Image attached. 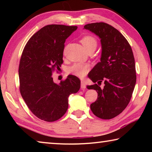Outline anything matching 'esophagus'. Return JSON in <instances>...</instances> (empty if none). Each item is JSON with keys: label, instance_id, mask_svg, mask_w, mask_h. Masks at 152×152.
<instances>
[{"label": "esophagus", "instance_id": "34e87169", "mask_svg": "<svg viewBox=\"0 0 152 152\" xmlns=\"http://www.w3.org/2000/svg\"><path fill=\"white\" fill-rule=\"evenodd\" d=\"M86 84L84 83V82L83 81H81V88L82 89H84L86 88Z\"/></svg>", "mask_w": 152, "mask_h": 152}]
</instances>
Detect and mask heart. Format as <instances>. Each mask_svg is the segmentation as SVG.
<instances>
[{
    "instance_id": "obj_1",
    "label": "heart",
    "mask_w": 152,
    "mask_h": 152,
    "mask_svg": "<svg viewBox=\"0 0 152 152\" xmlns=\"http://www.w3.org/2000/svg\"><path fill=\"white\" fill-rule=\"evenodd\" d=\"M81 43L86 51L89 50H95L97 47V40L93 36L86 35L81 39ZM90 70V66L88 64H82L76 63L68 67L67 72L72 75L76 76L79 78H83Z\"/></svg>"
}]
</instances>
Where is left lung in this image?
<instances>
[{
	"mask_svg": "<svg viewBox=\"0 0 152 152\" xmlns=\"http://www.w3.org/2000/svg\"><path fill=\"white\" fill-rule=\"evenodd\" d=\"M101 39L102 54L88 74L95 83L88 86L98 93L91 104L94 115L102 119H113L121 113L129 103L136 82L135 59L131 45L119 31L106 23L84 25ZM101 83L105 85L102 89Z\"/></svg>",
	"mask_w": 152,
	"mask_h": 152,
	"instance_id": "8db88e82",
	"label": "left lung"
}]
</instances>
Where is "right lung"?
<instances>
[{
	"mask_svg": "<svg viewBox=\"0 0 152 152\" xmlns=\"http://www.w3.org/2000/svg\"><path fill=\"white\" fill-rule=\"evenodd\" d=\"M77 28L46 25L30 38L23 51L19 66L20 94L33 114L45 121L60 119L68 109V96L80 88L75 76L68 75L60 84L51 77L63 64L66 39Z\"/></svg>",
	"mask_w": 152,
	"mask_h": 152,
	"instance_id": "right-lung-1",
	"label": "right lung"
}]
</instances>
